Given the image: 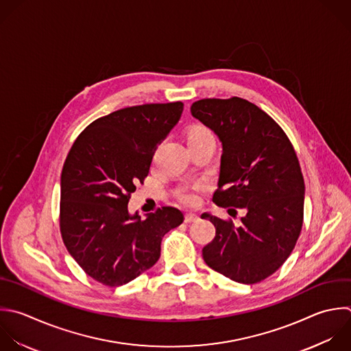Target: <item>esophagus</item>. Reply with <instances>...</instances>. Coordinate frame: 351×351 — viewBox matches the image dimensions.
I'll return each mask as SVG.
<instances>
[{"label":"esophagus","mask_w":351,"mask_h":351,"mask_svg":"<svg viewBox=\"0 0 351 351\" xmlns=\"http://www.w3.org/2000/svg\"><path fill=\"white\" fill-rule=\"evenodd\" d=\"M199 219V215L195 213H188L185 214V222H195Z\"/></svg>","instance_id":"obj_1"}]
</instances>
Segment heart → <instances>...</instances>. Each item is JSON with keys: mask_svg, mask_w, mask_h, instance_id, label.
Here are the masks:
<instances>
[{"mask_svg": "<svg viewBox=\"0 0 351 351\" xmlns=\"http://www.w3.org/2000/svg\"><path fill=\"white\" fill-rule=\"evenodd\" d=\"M207 136H211V133H210L206 128H203V126H193V128L189 129V132H188V143L192 141V140H197V138L207 137ZM180 197H181V200H182L184 203H186V204H195L196 200H197V197H196V195H195L193 192H182V193L180 195Z\"/></svg>", "mask_w": 351, "mask_h": 351, "instance_id": "1", "label": "heart"}]
</instances>
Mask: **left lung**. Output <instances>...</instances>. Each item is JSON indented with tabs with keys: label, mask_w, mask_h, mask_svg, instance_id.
<instances>
[{
	"label": "left lung",
	"mask_w": 351,
	"mask_h": 351,
	"mask_svg": "<svg viewBox=\"0 0 351 351\" xmlns=\"http://www.w3.org/2000/svg\"><path fill=\"white\" fill-rule=\"evenodd\" d=\"M191 112L222 143L213 202L230 207V215L245 210L239 226L202 214L215 226L203 259L233 281L259 282L287 261L300 234L304 181L295 149L284 130L244 99H203Z\"/></svg>",
	"instance_id": "1"
}]
</instances>
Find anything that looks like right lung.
<instances>
[{
  "label": "right lung",
  "instance_id": "obj_1",
  "mask_svg": "<svg viewBox=\"0 0 351 351\" xmlns=\"http://www.w3.org/2000/svg\"><path fill=\"white\" fill-rule=\"evenodd\" d=\"M181 101L118 110L74 141L62 171L60 232L71 256L93 280L119 287L152 267L162 237L182 223L174 207L141 219L128 203L144 182L158 144L181 118Z\"/></svg>",
  "mask_w": 351,
  "mask_h": 351
}]
</instances>
